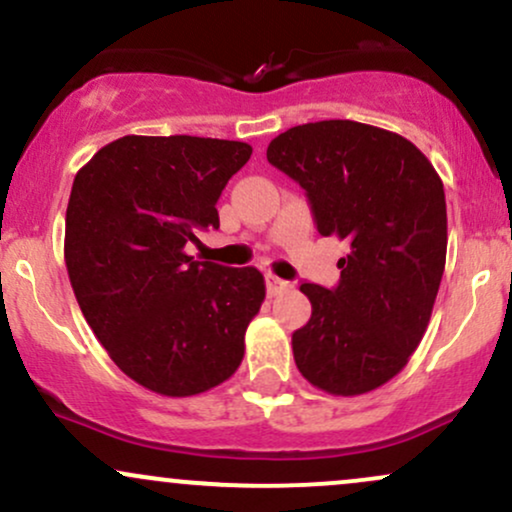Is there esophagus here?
<instances>
[{
    "label": "esophagus",
    "instance_id": "34e87169",
    "mask_svg": "<svg viewBox=\"0 0 512 512\" xmlns=\"http://www.w3.org/2000/svg\"><path fill=\"white\" fill-rule=\"evenodd\" d=\"M264 281H267V293H269V296H276V293L286 291V289H289V286H291L289 281H286V279H279V276L272 274V272L264 274Z\"/></svg>",
    "mask_w": 512,
    "mask_h": 512
}]
</instances>
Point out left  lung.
Masks as SVG:
<instances>
[{
    "label": "left lung",
    "instance_id": "obj_1",
    "mask_svg": "<svg viewBox=\"0 0 512 512\" xmlns=\"http://www.w3.org/2000/svg\"><path fill=\"white\" fill-rule=\"evenodd\" d=\"M267 161L303 187L317 233L349 243L334 289L301 284L313 315L291 337L296 366L330 395L375 390L431 320L448 250L443 182L409 139L351 120L286 129Z\"/></svg>",
    "mask_w": 512,
    "mask_h": 512
}]
</instances>
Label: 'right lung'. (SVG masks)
<instances>
[{"label": "right lung", "mask_w": 512, "mask_h": 512, "mask_svg": "<svg viewBox=\"0 0 512 512\" xmlns=\"http://www.w3.org/2000/svg\"><path fill=\"white\" fill-rule=\"evenodd\" d=\"M250 154L228 139L129 134L74 178L64 231L74 296L117 368L158 395L207 392L243 361L264 276L197 262L185 245L219 228L216 202Z\"/></svg>", "instance_id": "1"}]
</instances>
